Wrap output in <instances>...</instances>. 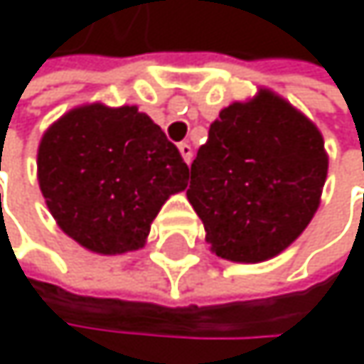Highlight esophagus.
<instances>
[{"instance_id":"34e87169","label":"esophagus","mask_w":364,"mask_h":364,"mask_svg":"<svg viewBox=\"0 0 364 364\" xmlns=\"http://www.w3.org/2000/svg\"><path fill=\"white\" fill-rule=\"evenodd\" d=\"M179 154H181V158L189 164L191 162V158H193V149H191V145L189 143H179Z\"/></svg>"}]
</instances>
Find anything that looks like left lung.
<instances>
[{
	"instance_id": "8db88e82",
	"label": "left lung",
	"mask_w": 364,
	"mask_h": 364,
	"mask_svg": "<svg viewBox=\"0 0 364 364\" xmlns=\"http://www.w3.org/2000/svg\"><path fill=\"white\" fill-rule=\"evenodd\" d=\"M328 156L316 124L259 88L219 111L191 164L187 200L210 251L259 263L291 247L321 206Z\"/></svg>"
}]
</instances>
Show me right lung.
<instances>
[{
    "label": "right lung",
    "instance_id": "obj_1",
    "mask_svg": "<svg viewBox=\"0 0 364 364\" xmlns=\"http://www.w3.org/2000/svg\"><path fill=\"white\" fill-rule=\"evenodd\" d=\"M187 179L179 149L136 105L73 107L37 147V181L56 225L99 255L139 251Z\"/></svg>",
    "mask_w": 364,
    "mask_h": 364
}]
</instances>
